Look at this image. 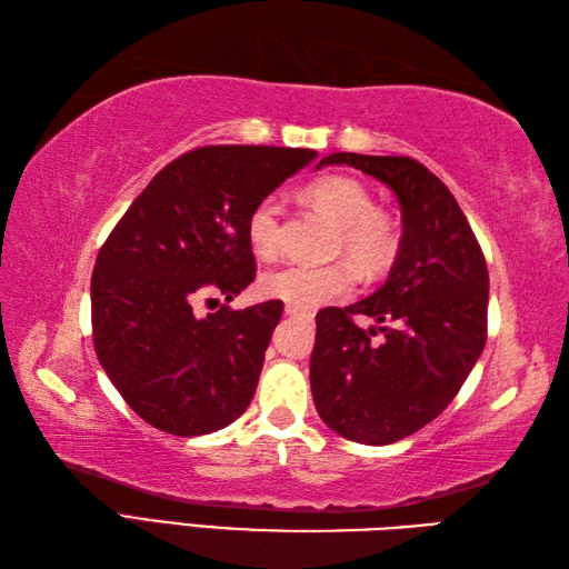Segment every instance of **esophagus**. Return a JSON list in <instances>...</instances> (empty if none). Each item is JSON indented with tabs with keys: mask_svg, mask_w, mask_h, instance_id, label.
I'll return each mask as SVG.
<instances>
[{
	"mask_svg": "<svg viewBox=\"0 0 569 569\" xmlns=\"http://www.w3.org/2000/svg\"><path fill=\"white\" fill-rule=\"evenodd\" d=\"M286 316L300 318V316H308V310H306V308H298V306H291V303H286Z\"/></svg>",
	"mask_w": 569,
	"mask_h": 569,
	"instance_id": "1",
	"label": "esophagus"
}]
</instances>
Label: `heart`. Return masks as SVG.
Returning <instances> with one entry per match:
<instances>
[{
	"label": "heart",
	"instance_id": "heart-1",
	"mask_svg": "<svg viewBox=\"0 0 569 569\" xmlns=\"http://www.w3.org/2000/svg\"><path fill=\"white\" fill-rule=\"evenodd\" d=\"M308 200L337 224L335 251H345L369 276L383 273L393 263L401 237L389 212L373 208L369 190L355 178L322 176L306 188ZM247 239L251 251L271 259L281 249V202L269 196L253 204L247 217ZM357 271L349 261L328 266L283 263L259 278L266 298L283 300L298 308H318L352 293Z\"/></svg>",
	"mask_w": 569,
	"mask_h": 569
}]
</instances>
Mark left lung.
I'll list each match as a JSON object with an SVG mask.
<instances>
[{
  "mask_svg": "<svg viewBox=\"0 0 569 569\" xmlns=\"http://www.w3.org/2000/svg\"><path fill=\"white\" fill-rule=\"evenodd\" d=\"M393 190L403 237L377 293L325 308L310 355L312 401L325 426L361 445H391L438 418L487 342L489 271L465 212L442 180L408 156L330 153ZM377 319L385 335L359 329Z\"/></svg>",
  "mask_w": 569,
  "mask_h": 569,
  "instance_id": "1",
  "label": "left lung"
}]
</instances>
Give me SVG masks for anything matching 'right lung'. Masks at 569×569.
<instances>
[{
	"mask_svg": "<svg viewBox=\"0 0 569 569\" xmlns=\"http://www.w3.org/2000/svg\"><path fill=\"white\" fill-rule=\"evenodd\" d=\"M318 159L312 149L202 147L161 168L102 244L90 303L94 352L149 426L178 438L234 422L257 391L281 300L227 303L257 276L253 204Z\"/></svg>",
	"mask_w": 569,
	"mask_h": 569,
	"instance_id": "add662e5",
	"label": "right lung"
}]
</instances>
